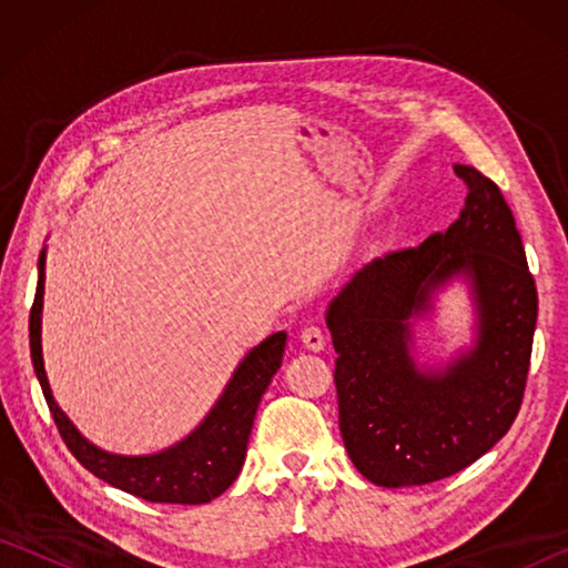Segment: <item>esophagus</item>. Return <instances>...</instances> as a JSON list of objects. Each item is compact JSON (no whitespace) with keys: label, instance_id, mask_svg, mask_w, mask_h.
Here are the masks:
<instances>
[{"label":"esophagus","instance_id":"obj_1","mask_svg":"<svg viewBox=\"0 0 568 568\" xmlns=\"http://www.w3.org/2000/svg\"><path fill=\"white\" fill-rule=\"evenodd\" d=\"M301 343L305 345L307 351L313 353H321L325 348V333L321 328H315V325H311V328H305L303 335H301Z\"/></svg>","mask_w":568,"mask_h":568}]
</instances>
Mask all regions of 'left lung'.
<instances>
[{
  "label": "left lung",
  "instance_id": "obj_1",
  "mask_svg": "<svg viewBox=\"0 0 568 568\" xmlns=\"http://www.w3.org/2000/svg\"><path fill=\"white\" fill-rule=\"evenodd\" d=\"M466 205L418 247L373 257L328 303L341 436L376 486H420L491 450L521 408L538 295L511 207L496 182L456 165ZM467 285L471 341L448 362L418 364L415 325L437 295Z\"/></svg>",
  "mask_w": 568,
  "mask_h": 568
}]
</instances>
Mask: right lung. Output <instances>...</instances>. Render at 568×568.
<instances>
[{
  "label": "right lung",
  "mask_w": 568,
  "mask_h": 568,
  "mask_svg": "<svg viewBox=\"0 0 568 568\" xmlns=\"http://www.w3.org/2000/svg\"><path fill=\"white\" fill-rule=\"evenodd\" d=\"M47 245L37 261V293L30 311V353L60 436L80 464L120 491L152 504H207L227 491L243 468L247 438L265 388L281 368L287 333L277 331L245 353L207 416L178 444L145 456H122L94 446L54 400L42 358Z\"/></svg>",
  "instance_id": "add662e5"
}]
</instances>
